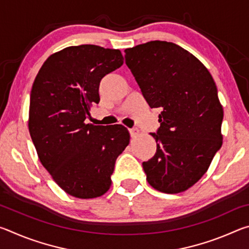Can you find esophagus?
I'll return each instance as SVG.
<instances>
[{
    "instance_id": "1",
    "label": "esophagus",
    "mask_w": 249,
    "mask_h": 249,
    "mask_svg": "<svg viewBox=\"0 0 249 249\" xmlns=\"http://www.w3.org/2000/svg\"><path fill=\"white\" fill-rule=\"evenodd\" d=\"M129 133H130V136H132L133 138H135V137H137L138 135H140L141 130L138 129V128H136V127H134V128H130L129 129Z\"/></svg>"
}]
</instances>
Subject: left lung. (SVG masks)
I'll return each instance as SVG.
<instances>
[{"mask_svg":"<svg viewBox=\"0 0 249 249\" xmlns=\"http://www.w3.org/2000/svg\"><path fill=\"white\" fill-rule=\"evenodd\" d=\"M125 62L150 107H161L157 150L142 162L148 183L180 193L208 171L223 135V107L206 67L174 43L153 40L127 48Z\"/></svg>","mask_w":249,"mask_h":249,"instance_id":"left-lung-1","label":"left lung"}]
</instances>
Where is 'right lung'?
<instances>
[{
    "label": "right lung",
    "mask_w": 249,
    "mask_h": 249,
    "mask_svg": "<svg viewBox=\"0 0 249 249\" xmlns=\"http://www.w3.org/2000/svg\"><path fill=\"white\" fill-rule=\"evenodd\" d=\"M121 50L70 46L47 58L33 83L28 129L41 165L66 193L103 196L116 158L129 144L123 125L86 124L104 75L123 65Z\"/></svg>",
    "instance_id": "obj_1"
}]
</instances>
